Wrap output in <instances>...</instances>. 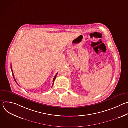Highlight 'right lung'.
Segmentation results:
<instances>
[{
	"label": "right lung",
	"instance_id": "right-lung-1",
	"mask_svg": "<svg viewBox=\"0 0 128 128\" xmlns=\"http://www.w3.org/2000/svg\"><path fill=\"white\" fill-rule=\"evenodd\" d=\"M11 70H12V76H13V77H14V80H15V82H16V83L18 84V83H17V82H16V80H15V78H14V74H13V71H12V64H11ZM58 74L55 76L54 77V79H53V81H52V82H53V84H52V86H53V84H54V80H55V79L56 78V76H57V75Z\"/></svg>",
	"mask_w": 128,
	"mask_h": 128
}]
</instances>
